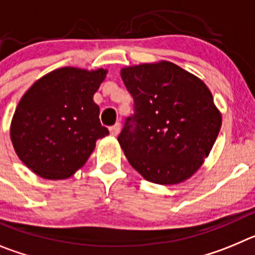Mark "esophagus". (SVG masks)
Here are the masks:
<instances>
[{"mask_svg":"<svg viewBox=\"0 0 255 255\" xmlns=\"http://www.w3.org/2000/svg\"><path fill=\"white\" fill-rule=\"evenodd\" d=\"M120 129H121L120 124H115L114 126H111V128H110V134H111L112 136H117V135H119V132H120Z\"/></svg>","mask_w":255,"mask_h":255,"instance_id":"34e87169","label":"esophagus"}]
</instances>
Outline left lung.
Returning <instances> with one entry per match:
<instances>
[{"mask_svg": "<svg viewBox=\"0 0 255 255\" xmlns=\"http://www.w3.org/2000/svg\"><path fill=\"white\" fill-rule=\"evenodd\" d=\"M134 100L119 143L145 180L173 185L197 172L221 129L220 111L199 78L167 61L121 70Z\"/></svg>", "mask_w": 255, "mask_h": 255, "instance_id": "left-lung-1", "label": "left lung"}]
</instances>
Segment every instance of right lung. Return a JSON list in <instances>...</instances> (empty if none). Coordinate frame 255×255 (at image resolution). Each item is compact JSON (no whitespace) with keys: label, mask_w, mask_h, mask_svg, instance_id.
<instances>
[{"label":"right lung","mask_w":255,"mask_h":255,"mask_svg":"<svg viewBox=\"0 0 255 255\" xmlns=\"http://www.w3.org/2000/svg\"><path fill=\"white\" fill-rule=\"evenodd\" d=\"M107 71L62 67L29 88L11 123L15 152L39 176L66 179L87 162L96 141L108 135L93 96Z\"/></svg>","instance_id":"1"}]
</instances>
